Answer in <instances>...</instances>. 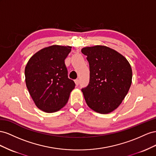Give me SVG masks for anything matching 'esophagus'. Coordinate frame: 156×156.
I'll list each match as a JSON object with an SVG mask.
<instances>
[{
  "label": "esophagus",
  "instance_id": "1",
  "mask_svg": "<svg viewBox=\"0 0 156 156\" xmlns=\"http://www.w3.org/2000/svg\"><path fill=\"white\" fill-rule=\"evenodd\" d=\"M74 82H75V83H76V86H78V84H79V80L78 79H76V80H74Z\"/></svg>",
  "mask_w": 156,
  "mask_h": 156
}]
</instances>
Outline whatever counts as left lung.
Returning <instances> with one entry per match:
<instances>
[{
    "mask_svg": "<svg viewBox=\"0 0 156 156\" xmlns=\"http://www.w3.org/2000/svg\"><path fill=\"white\" fill-rule=\"evenodd\" d=\"M90 65V83L82 89L89 107L100 114L116 109L129 90L132 69L125 57L108 47L82 49Z\"/></svg>",
    "mask_w": 156,
    "mask_h": 156,
    "instance_id": "obj_1",
    "label": "left lung"
}]
</instances>
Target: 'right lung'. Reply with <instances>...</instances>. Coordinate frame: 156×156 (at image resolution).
Here are the masks:
<instances>
[{"instance_id": "1", "label": "right lung", "mask_w": 156, "mask_h": 156, "mask_svg": "<svg viewBox=\"0 0 156 156\" xmlns=\"http://www.w3.org/2000/svg\"><path fill=\"white\" fill-rule=\"evenodd\" d=\"M71 48H44L31 57L25 66L27 87L35 105L44 112L52 113L63 108L75 87L65 64Z\"/></svg>"}]
</instances>
